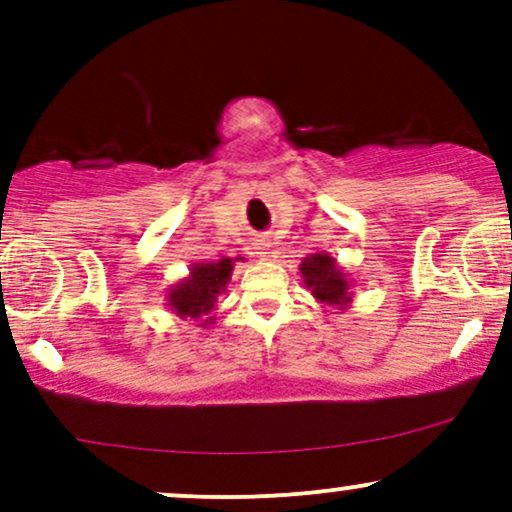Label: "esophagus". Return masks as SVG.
<instances>
[{
  "label": "esophagus",
  "mask_w": 512,
  "mask_h": 512,
  "mask_svg": "<svg viewBox=\"0 0 512 512\" xmlns=\"http://www.w3.org/2000/svg\"><path fill=\"white\" fill-rule=\"evenodd\" d=\"M269 248H272V243H269L267 238H260L255 243V250H257V255H260V257H267L269 255Z\"/></svg>",
  "instance_id": "1"
}]
</instances>
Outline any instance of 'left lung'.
Returning <instances> with one entry per match:
<instances>
[{
  "label": "left lung",
  "mask_w": 512,
  "mask_h": 512,
  "mask_svg": "<svg viewBox=\"0 0 512 512\" xmlns=\"http://www.w3.org/2000/svg\"><path fill=\"white\" fill-rule=\"evenodd\" d=\"M298 269H301L305 289L313 293V298L320 303L334 305L337 310L349 308L354 303V293H351L354 281L344 274V269L339 267L330 252H313V255L305 257Z\"/></svg>",
  "instance_id": "left-lung-1"
}]
</instances>
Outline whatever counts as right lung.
Segmentation results:
<instances>
[{"instance_id": "right-lung-1", "label": "right lung", "mask_w": 512, "mask_h": 512, "mask_svg": "<svg viewBox=\"0 0 512 512\" xmlns=\"http://www.w3.org/2000/svg\"><path fill=\"white\" fill-rule=\"evenodd\" d=\"M243 257H221L216 262H195L190 264V274L173 284L166 293L168 310H173L178 317H190L199 320V325L207 327L214 325V310L216 301L223 291H226L228 281H231L233 267Z\"/></svg>"}]
</instances>
